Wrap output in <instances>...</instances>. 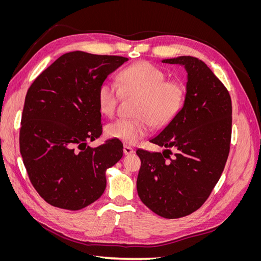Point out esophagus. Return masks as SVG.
Wrapping results in <instances>:
<instances>
[{"mask_svg": "<svg viewBox=\"0 0 261 261\" xmlns=\"http://www.w3.org/2000/svg\"><path fill=\"white\" fill-rule=\"evenodd\" d=\"M123 152H124V154H133L135 151H134V149L132 147L125 145L123 147Z\"/></svg>", "mask_w": 261, "mask_h": 261, "instance_id": "34e87169", "label": "esophagus"}]
</instances>
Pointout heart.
I'll use <instances>...</instances> for the list:
<instances>
[{"label": "heart", "instance_id": "obj_1", "mask_svg": "<svg viewBox=\"0 0 261 261\" xmlns=\"http://www.w3.org/2000/svg\"><path fill=\"white\" fill-rule=\"evenodd\" d=\"M163 70L149 62H139L124 68L118 74L120 88L112 82H103L97 91V103L102 115L115 114L121 99V90L127 96H138L140 100L134 111L135 118H120L106 126L109 138L134 145L147 136L150 125L163 127L181 110L185 102L186 88L178 81H167Z\"/></svg>", "mask_w": 261, "mask_h": 261}]
</instances>
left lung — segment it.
I'll list each match as a JSON object with an SVG mask.
<instances>
[{"label":"left lung","instance_id":"8db88e82","mask_svg":"<svg viewBox=\"0 0 261 261\" xmlns=\"http://www.w3.org/2000/svg\"><path fill=\"white\" fill-rule=\"evenodd\" d=\"M184 66L186 97L179 113L150 143L163 152L138 149L140 200L167 219L191 215L207 200L222 174L230 152V93L204 63L193 57L162 60ZM176 152L171 158L170 149Z\"/></svg>","mask_w":261,"mask_h":261}]
</instances>
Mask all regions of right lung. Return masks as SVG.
I'll use <instances>...</instances> for the list:
<instances>
[{
    "instance_id": "add662e5",
    "label": "right lung",
    "mask_w": 261,
    "mask_h": 261,
    "mask_svg": "<svg viewBox=\"0 0 261 261\" xmlns=\"http://www.w3.org/2000/svg\"><path fill=\"white\" fill-rule=\"evenodd\" d=\"M83 51L63 54L29 87L21 115L19 148L29 179L52 206L80 210L99 199L106 171L121 159L123 144L102 134L99 86L127 62Z\"/></svg>"
}]
</instances>
